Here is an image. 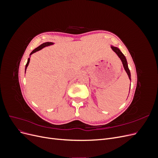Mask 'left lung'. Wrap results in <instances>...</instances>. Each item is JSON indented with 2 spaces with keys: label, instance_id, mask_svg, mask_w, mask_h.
Here are the masks:
<instances>
[{
  "label": "left lung",
  "instance_id": "obj_1",
  "mask_svg": "<svg viewBox=\"0 0 158 158\" xmlns=\"http://www.w3.org/2000/svg\"><path fill=\"white\" fill-rule=\"evenodd\" d=\"M111 48L112 49L116 52L117 55L118 56L119 58L121 59L122 63H123V66H124V69H125V71L127 72V73L128 76V78L130 80L131 79V73H130V70H129V69L128 67V64H127V59H126V57L125 56V55H124L122 52L119 50L117 47H113V46H111ZM131 88V87H130ZM129 92H130V89H129Z\"/></svg>",
  "mask_w": 158,
  "mask_h": 158
}]
</instances>
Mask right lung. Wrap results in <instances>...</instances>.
<instances>
[{
    "instance_id": "1",
    "label": "right lung",
    "mask_w": 158,
    "mask_h": 158,
    "mask_svg": "<svg viewBox=\"0 0 158 158\" xmlns=\"http://www.w3.org/2000/svg\"><path fill=\"white\" fill-rule=\"evenodd\" d=\"M52 44H52V43H51V42H46V43H44V44H41V45H40V46L38 47H37L36 49H35L34 50H33V51L31 52V53H30V55H32L33 53H34V52H37V51H38L41 50V49L44 48V47H46V46H49V45H52ZM30 60V59L29 58V59H28V60H27V64H26V69H25V73H26V69H27V66H28V64H29Z\"/></svg>"
}]
</instances>
